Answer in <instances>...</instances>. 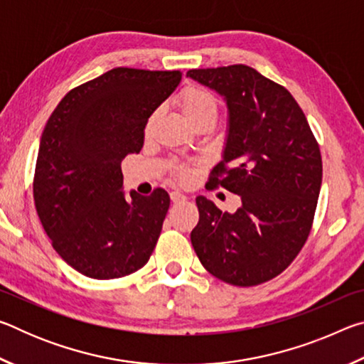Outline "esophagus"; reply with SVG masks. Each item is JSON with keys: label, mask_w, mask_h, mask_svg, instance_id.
<instances>
[{"label": "esophagus", "mask_w": 364, "mask_h": 364, "mask_svg": "<svg viewBox=\"0 0 364 364\" xmlns=\"http://www.w3.org/2000/svg\"><path fill=\"white\" fill-rule=\"evenodd\" d=\"M170 199H171V202H175V204H180V202L186 200L188 197L184 196L183 193H180V191H171V193H170Z\"/></svg>", "instance_id": "esophagus-1"}]
</instances>
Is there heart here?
<instances>
[{
    "instance_id": "b5f03b06",
    "label": "heart",
    "mask_w": 364,
    "mask_h": 364,
    "mask_svg": "<svg viewBox=\"0 0 364 364\" xmlns=\"http://www.w3.org/2000/svg\"><path fill=\"white\" fill-rule=\"evenodd\" d=\"M176 104L180 107L181 114L184 115L191 125H194L197 122L202 120H217L218 115V100L215 97L210 90L204 88L199 85H189L186 88L180 91V95L176 96ZM154 120L156 115H151L146 122L144 133L149 134L152 132ZM197 162L193 164H178L176 165V176L181 181H191L196 175Z\"/></svg>"
}]
</instances>
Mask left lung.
I'll list each match as a JSON object with an SVG mask.
<instances>
[{"label":"left lung","instance_id":"left-lung-1","mask_svg":"<svg viewBox=\"0 0 364 364\" xmlns=\"http://www.w3.org/2000/svg\"><path fill=\"white\" fill-rule=\"evenodd\" d=\"M188 75L225 96L230 133L208 184L242 202L228 213L197 197L199 223L191 242L215 278L258 286L281 274L310 236L323 180L319 144L292 95L252 67L193 69Z\"/></svg>","mask_w":364,"mask_h":364}]
</instances>
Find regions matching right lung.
Instances as JSON below:
<instances>
[{
    "label": "right lung",
    "instance_id": "1",
    "mask_svg": "<svg viewBox=\"0 0 364 364\" xmlns=\"http://www.w3.org/2000/svg\"><path fill=\"white\" fill-rule=\"evenodd\" d=\"M180 82V70L117 67L70 90L48 119L35 208L54 250L88 278H123L152 255L170 196L127 199L120 164L141 151L147 119Z\"/></svg>",
    "mask_w": 364,
    "mask_h": 364
}]
</instances>
